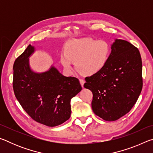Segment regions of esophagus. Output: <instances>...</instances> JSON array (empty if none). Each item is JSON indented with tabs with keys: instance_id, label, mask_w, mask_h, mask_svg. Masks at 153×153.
I'll return each instance as SVG.
<instances>
[{
	"instance_id": "esophagus-1",
	"label": "esophagus",
	"mask_w": 153,
	"mask_h": 153,
	"mask_svg": "<svg viewBox=\"0 0 153 153\" xmlns=\"http://www.w3.org/2000/svg\"><path fill=\"white\" fill-rule=\"evenodd\" d=\"M79 82H80V84H81L82 87L84 88V83H85L84 80L82 79H79Z\"/></svg>"
}]
</instances>
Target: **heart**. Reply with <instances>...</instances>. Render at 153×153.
Here are the masks:
<instances>
[{
	"label": "heart",
	"mask_w": 153,
	"mask_h": 153,
	"mask_svg": "<svg viewBox=\"0 0 153 153\" xmlns=\"http://www.w3.org/2000/svg\"><path fill=\"white\" fill-rule=\"evenodd\" d=\"M111 54L108 43L104 40H96L86 38L69 41L60 56L65 70L72 74L74 62L80 73L93 76L102 70L107 63Z\"/></svg>",
	"instance_id": "obj_1"
}]
</instances>
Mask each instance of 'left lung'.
I'll return each instance as SVG.
<instances>
[{"instance_id": "left-lung-1", "label": "left lung", "mask_w": 153, "mask_h": 153, "mask_svg": "<svg viewBox=\"0 0 153 153\" xmlns=\"http://www.w3.org/2000/svg\"><path fill=\"white\" fill-rule=\"evenodd\" d=\"M107 63L99 73L86 77L84 86L93 94L92 111L105 121H115L136 104L142 88L138 49L124 40L111 45Z\"/></svg>"}]
</instances>
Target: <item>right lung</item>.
<instances>
[{
    "label": "right lung",
    "mask_w": 153,
    "mask_h": 153,
    "mask_svg": "<svg viewBox=\"0 0 153 153\" xmlns=\"http://www.w3.org/2000/svg\"><path fill=\"white\" fill-rule=\"evenodd\" d=\"M36 48L28 45L13 65L15 97L33 120L49 127L61 125L70 117L71 99L82 90L78 79L62 75L53 64L36 72L29 59Z\"/></svg>",
    "instance_id": "obj_1"
}]
</instances>
